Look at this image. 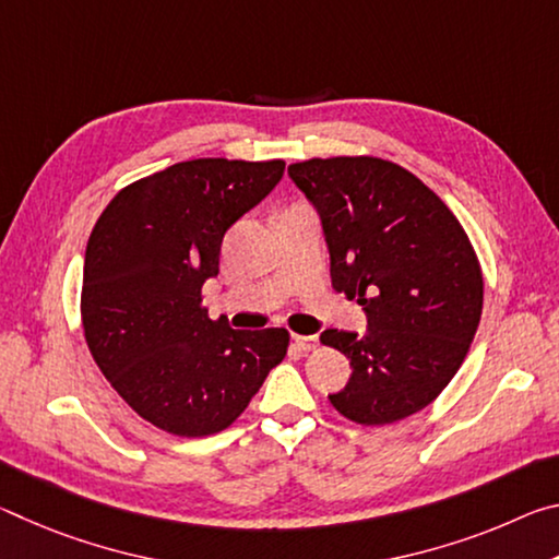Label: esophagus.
Wrapping results in <instances>:
<instances>
[{"mask_svg":"<svg viewBox=\"0 0 559 559\" xmlns=\"http://www.w3.org/2000/svg\"><path fill=\"white\" fill-rule=\"evenodd\" d=\"M293 343H296V347L302 349V353H313V349L318 347V337L316 335H293Z\"/></svg>","mask_w":559,"mask_h":559,"instance_id":"34e87169","label":"esophagus"}]
</instances>
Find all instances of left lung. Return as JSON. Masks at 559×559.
Instances as JSON below:
<instances>
[{"mask_svg":"<svg viewBox=\"0 0 559 559\" xmlns=\"http://www.w3.org/2000/svg\"><path fill=\"white\" fill-rule=\"evenodd\" d=\"M288 175L320 214L337 293L367 333L325 330L349 359L335 409L362 427L406 419L443 392L468 355L484 276L456 216L409 169L380 157L306 159Z\"/></svg>","mask_w":559,"mask_h":559,"instance_id":"left-lung-1","label":"left lung"}]
</instances>
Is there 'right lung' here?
<instances>
[{"label": "right lung", "instance_id": "add662e5", "mask_svg": "<svg viewBox=\"0 0 559 559\" xmlns=\"http://www.w3.org/2000/svg\"><path fill=\"white\" fill-rule=\"evenodd\" d=\"M283 169V159L177 163L120 189L93 226L83 335L112 390L157 429L187 439L224 431L286 357V328L231 330L202 308L226 229Z\"/></svg>", "mask_w": 559, "mask_h": 559}]
</instances>
